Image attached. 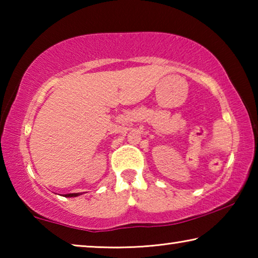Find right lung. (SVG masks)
Listing matches in <instances>:
<instances>
[{
	"instance_id": "1",
	"label": "right lung",
	"mask_w": 258,
	"mask_h": 258,
	"mask_svg": "<svg viewBox=\"0 0 258 258\" xmlns=\"http://www.w3.org/2000/svg\"><path fill=\"white\" fill-rule=\"evenodd\" d=\"M82 192H77V194H68V195H64V197L67 198H72V197H78V196H81Z\"/></svg>"
}]
</instances>
